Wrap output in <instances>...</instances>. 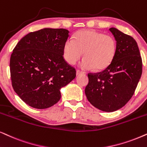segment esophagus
Returning a JSON list of instances; mask_svg holds the SVG:
<instances>
[{"mask_svg": "<svg viewBox=\"0 0 147 147\" xmlns=\"http://www.w3.org/2000/svg\"><path fill=\"white\" fill-rule=\"evenodd\" d=\"M81 74H83V72L79 71V70H77V71H76V76H77L81 75Z\"/></svg>", "mask_w": 147, "mask_h": 147, "instance_id": "esophagus-1", "label": "esophagus"}]
</instances>
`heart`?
<instances>
[{
	"label": "heart",
	"mask_w": 147,
	"mask_h": 147,
	"mask_svg": "<svg viewBox=\"0 0 147 147\" xmlns=\"http://www.w3.org/2000/svg\"><path fill=\"white\" fill-rule=\"evenodd\" d=\"M117 51L113 37L93 30H84L75 34L73 39H68L63 46V57L69 65H75L84 56L81 62L83 69L102 71L113 61Z\"/></svg>",
	"instance_id": "heart-1"
}]
</instances>
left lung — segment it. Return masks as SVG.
Here are the masks:
<instances>
[{"instance_id": "obj_1", "label": "left lung", "mask_w": 147, "mask_h": 147, "mask_svg": "<svg viewBox=\"0 0 147 147\" xmlns=\"http://www.w3.org/2000/svg\"><path fill=\"white\" fill-rule=\"evenodd\" d=\"M109 31L117 43L113 61L105 69L89 74L85 94L95 107L113 112L123 107L132 98L142 71V58L136 40L115 28Z\"/></svg>"}]
</instances>
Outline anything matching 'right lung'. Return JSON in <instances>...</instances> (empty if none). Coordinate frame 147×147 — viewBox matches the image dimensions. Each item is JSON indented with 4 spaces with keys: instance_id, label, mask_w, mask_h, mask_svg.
Listing matches in <instances>:
<instances>
[{
    "instance_id": "add662e5",
    "label": "right lung",
    "mask_w": 147,
    "mask_h": 147,
    "mask_svg": "<svg viewBox=\"0 0 147 147\" xmlns=\"http://www.w3.org/2000/svg\"><path fill=\"white\" fill-rule=\"evenodd\" d=\"M69 33L62 28H44L28 34L13 49L10 59L13 88L32 107L54 105L61 96V89L76 78V69L63 57Z\"/></svg>"
}]
</instances>
